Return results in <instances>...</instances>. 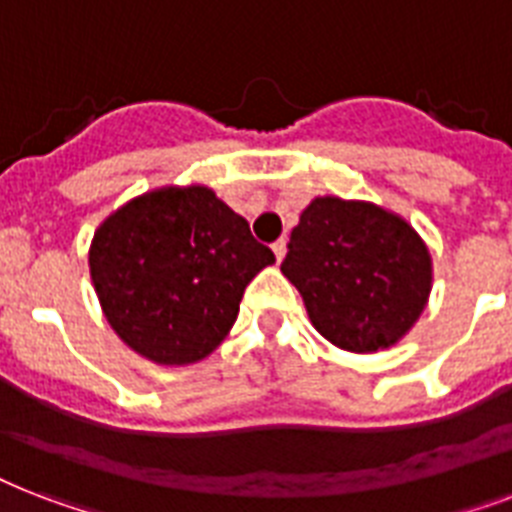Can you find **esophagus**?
Returning <instances> with one entry per match:
<instances>
[{
	"label": "esophagus",
	"mask_w": 512,
	"mask_h": 512,
	"mask_svg": "<svg viewBox=\"0 0 512 512\" xmlns=\"http://www.w3.org/2000/svg\"><path fill=\"white\" fill-rule=\"evenodd\" d=\"M273 255H276V260H284V255H287V239H279L276 244H273Z\"/></svg>",
	"instance_id": "1"
}]
</instances>
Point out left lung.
<instances>
[{"label": "left lung", "instance_id": "obj_1", "mask_svg": "<svg viewBox=\"0 0 512 512\" xmlns=\"http://www.w3.org/2000/svg\"><path fill=\"white\" fill-rule=\"evenodd\" d=\"M321 337L350 353L396 345L428 305L433 260L404 217L372 201L316 196L281 263Z\"/></svg>", "mask_w": 512, "mask_h": 512}]
</instances>
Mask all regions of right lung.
Returning a JSON list of instances; mask_svg holds the SVG:
<instances>
[{"label": "right lung", "mask_w": 512, "mask_h": 512, "mask_svg": "<svg viewBox=\"0 0 512 512\" xmlns=\"http://www.w3.org/2000/svg\"><path fill=\"white\" fill-rule=\"evenodd\" d=\"M276 257L207 185L140 193L98 225L90 276L119 340L188 366L228 337L244 289Z\"/></svg>", "instance_id": "right-lung-1"}]
</instances>
